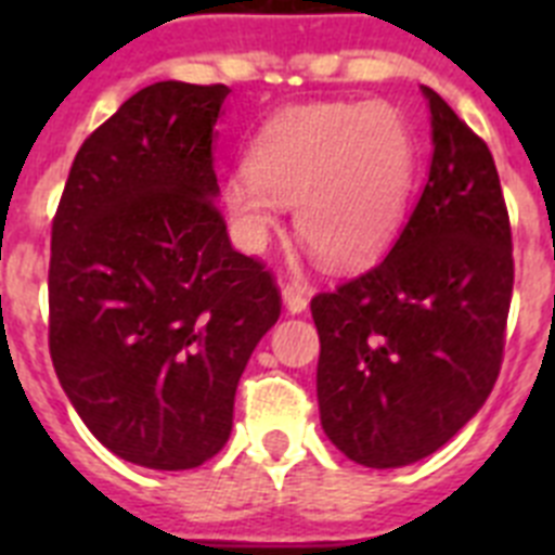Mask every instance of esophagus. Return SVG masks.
Here are the masks:
<instances>
[{"label": "esophagus", "mask_w": 555, "mask_h": 555, "mask_svg": "<svg viewBox=\"0 0 555 555\" xmlns=\"http://www.w3.org/2000/svg\"><path fill=\"white\" fill-rule=\"evenodd\" d=\"M281 294H283V302H286V308L292 313H302L308 308L306 294H302L297 286H292V283H286V286L281 288Z\"/></svg>", "instance_id": "1"}]
</instances>
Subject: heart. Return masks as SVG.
Returning a JSON list of instances; mask_svg holds the SVG:
<instances>
[{
  "instance_id": "heart-1",
  "label": "heart",
  "mask_w": 555,
  "mask_h": 555,
  "mask_svg": "<svg viewBox=\"0 0 555 555\" xmlns=\"http://www.w3.org/2000/svg\"><path fill=\"white\" fill-rule=\"evenodd\" d=\"M416 144L386 102L294 105L261 127L222 185L233 242L261 253L294 205V230L333 269H361L389 249L411 203Z\"/></svg>"
}]
</instances>
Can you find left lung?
Returning a JSON list of instances; mask_svg holds the SVG:
<instances>
[{"label": "left lung", "instance_id": "left-lung-1", "mask_svg": "<svg viewBox=\"0 0 555 555\" xmlns=\"http://www.w3.org/2000/svg\"><path fill=\"white\" fill-rule=\"evenodd\" d=\"M425 189L384 261L311 300L322 430L356 464L409 467L487 403L514 286L512 228L492 152L423 86Z\"/></svg>", "mask_w": 555, "mask_h": 555}]
</instances>
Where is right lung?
I'll return each mask as SVG.
<instances>
[{
  "mask_svg": "<svg viewBox=\"0 0 555 555\" xmlns=\"http://www.w3.org/2000/svg\"><path fill=\"white\" fill-rule=\"evenodd\" d=\"M228 86L152 82L77 152L52 222L49 352L88 430L146 469H191L233 430L235 386L281 317L217 208Z\"/></svg>",
  "mask_w": 555,
  "mask_h": 555,
  "instance_id": "add662e5",
  "label": "right lung"
}]
</instances>
